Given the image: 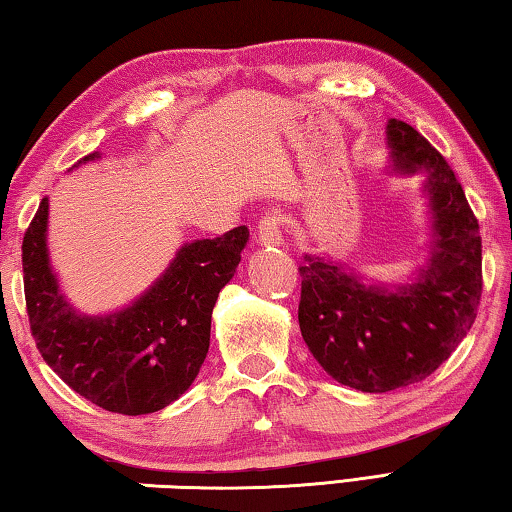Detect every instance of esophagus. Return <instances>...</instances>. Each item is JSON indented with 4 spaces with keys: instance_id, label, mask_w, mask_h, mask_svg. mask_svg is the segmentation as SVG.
Returning a JSON list of instances; mask_svg holds the SVG:
<instances>
[{
    "instance_id": "1",
    "label": "esophagus",
    "mask_w": 512,
    "mask_h": 512,
    "mask_svg": "<svg viewBox=\"0 0 512 512\" xmlns=\"http://www.w3.org/2000/svg\"><path fill=\"white\" fill-rule=\"evenodd\" d=\"M280 216L277 214H266L257 223V244L262 246H277L282 241V230H280Z\"/></svg>"
}]
</instances>
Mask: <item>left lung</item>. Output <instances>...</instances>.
Wrapping results in <instances>:
<instances>
[{
    "label": "left lung",
    "mask_w": 512,
    "mask_h": 512,
    "mask_svg": "<svg viewBox=\"0 0 512 512\" xmlns=\"http://www.w3.org/2000/svg\"><path fill=\"white\" fill-rule=\"evenodd\" d=\"M386 137L395 173H427V264L406 284H368L309 253L298 268L302 339L329 377L363 393L427 379L470 332L483 289L479 221L447 160L400 119Z\"/></svg>",
    "instance_id": "8db88e82"
}]
</instances>
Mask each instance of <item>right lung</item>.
<instances>
[{
  "mask_svg": "<svg viewBox=\"0 0 512 512\" xmlns=\"http://www.w3.org/2000/svg\"><path fill=\"white\" fill-rule=\"evenodd\" d=\"M94 158L99 153L81 162ZM47 219L42 198L22 241L24 298L42 359L72 391L112 413L144 415L176 402L207 357L212 309L241 262L246 225L185 244L133 305L85 316L60 293Z\"/></svg>",
  "mask_w": 512,
  "mask_h": 512,
  "instance_id": "obj_1",
  "label": "right lung"
}]
</instances>
